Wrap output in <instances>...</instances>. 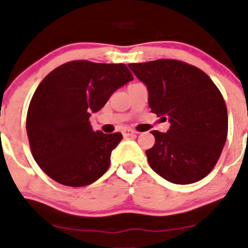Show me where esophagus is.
I'll return each mask as SVG.
<instances>
[{
    "label": "esophagus",
    "instance_id": "esophagus-1",
    "mask_svg": "<svg viewBox=\"0 0 248 248\" xmlns=\"http://www.w3.org/2000/svg\"><path fill=\"white\" fill-rule=\"evenodd\" d=\"M122 134H124V137H132L134 136V134H137V132L131 128H124L122 129Z\"/></svg>",
    "mask_w": 248,
    "mask_h": 248
}]
</instances>
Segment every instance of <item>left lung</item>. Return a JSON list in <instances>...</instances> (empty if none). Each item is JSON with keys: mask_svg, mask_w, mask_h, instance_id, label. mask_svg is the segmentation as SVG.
Listing matches in <instances>:
<instances>
[{"mask_svg": "<svg viewBox=\"0 0 248 248\" xmlns=\"http://www.w3.org/2000/svg\"><path fill=\"white\" fill-rule=\"evenodd\" d=\"M128 67L149 92V107L170 122L167 133L152 131L146 150L150 167L176 185L206 176L218 161L228 134L226 102L209 76L177 60H156Z\"/></svg>", "mask_w": 248, "mask_h": 248, "instance_id": "8db88e82", "label": "left lung"}]
</instances>
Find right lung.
Segmentation results:
<instances>
[{
  "label": "right lung",
  "mask_w": 248,
  "mask_h": 248,
  "mask_svg": "<svg viewBox=\"0 0 248 248\" xmlns=\"http://www.w3.org/2000/svg\"><path fill=\"white\" fill-rule=\"evenodd\" d=\"M132 80L126 64L89 61L67 62L42 80L30 103L26 131L32 156L47 176L82 187L108 170L122 134L94 132L89 119Z\"/></svg>",
  "instance_id": "right-lung-1"
}]
</instances>
